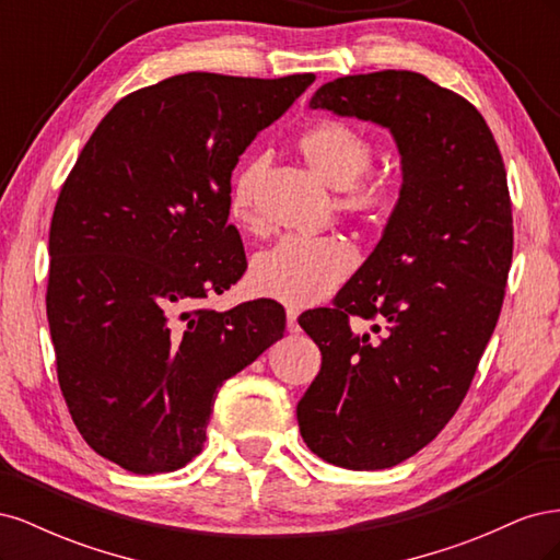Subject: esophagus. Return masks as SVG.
<instances>
[{"instance_id": "obj_1", "label": "esophagus", "mask_w": 560, "mask_h": 560, "mask_svg": "<svg viewBox=\"0 0 560 560\" xmlns=\"http://www.w3.org/2000/svg\"><path fill=\"white\" fill-rule=\"evenodd\" d=\"M296 317H299V311H296V308H287V329H290L292 334H294V331H299V322H296Z\"/></svg>"}]
</instances>
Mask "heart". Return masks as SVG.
Segmentation results:
<instances>
[{"instance_id": "heart-1", "label": "heart", "mask_w": 560, "mask_h": 560, "mask_svg": "<svg viewBox=\"0 0 560 560\" xmlns=\"http://www.w3.org/2000/svg\"><path fill=\"white\" fill-rule=\"evenodd\" d=\"M311 171L338 191L336 208L354 222L381 229L399 206V184L387 173H371L376 144L360 128L346 121H322L296 142ZM268 171V156L247 159L229 184L226 208L243 229L259 224V189ZM358 266V252L341 235L287 238L252 259L249 280L264 296L303 308L327 299Z\"/></svg>"}]
</instances>
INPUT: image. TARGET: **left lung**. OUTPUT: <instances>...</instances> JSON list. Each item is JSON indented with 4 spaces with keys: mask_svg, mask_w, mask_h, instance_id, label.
I'll return each mask as SVG.
<instances>
[{
    "mask_svg": "<svg viewBox=\"0 0 560 560\" xmlns=\"http://www.w3.org/2000/svg\"><path fill=\"white\" fill-rule=\"evenodd\" d=\"M311 109L393 132L399 206L331 308L299 317L322 366L296 406L303 442L346 469H387L428 446L463 404L512 266L506 171L486 118L418 72L334 79ZM374 320L377 336L358 332Z\"/></svg>",
    "mask_w": 560,
    "mask_h": 560,
    "instance_id": "8db88e82",
    "label": "left lung"
}]
</instances>
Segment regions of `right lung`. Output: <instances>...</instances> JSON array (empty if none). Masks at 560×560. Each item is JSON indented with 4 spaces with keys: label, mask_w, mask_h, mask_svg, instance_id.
I'll return each mask as SVG.
<instances>
[{
    "label": "right lung",
    "mask_w": 560,
    "mask_h": 560,
    "mask_svg": "<svg viewBox=\"0 0 560 560\" xmlns=\"http://www.w3.org/2000/svg\"><path fill=\"white\" fill-rule=\"evenodd\" d=\"M313 81L163 79L118 100L65 179L46 290L58 383L81 436L118 467L191 463L219 387L282 338L278 301L191 306L243 278L231 173Z\"/></svg>",
    "instance_id": "add662e5"
}]
</instances>
